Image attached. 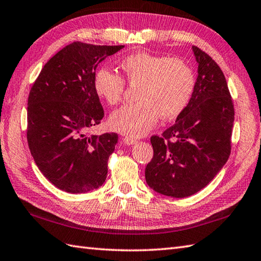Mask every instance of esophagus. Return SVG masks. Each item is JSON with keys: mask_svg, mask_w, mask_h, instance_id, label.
Masks as SVG:
<instances>
[{"mask_svg": "<svg viewBox=\"0 0 261 261\" xmlns=\"http://www.w3.org/2000/svg\"><path fill=\"white\" fill-rule=\"evenodd\" d=\"M123 142L127 144V145H134V144L137 143V138L132 136H125L123 137Z\"/></svg>", "mask_w": 261, "mask_h": 261, "instance_id": "34e87169", "label": "esophagus"}]
</instances>
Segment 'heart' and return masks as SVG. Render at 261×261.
I'll return each mask as SVG.
<instances>
[{"label":"heart","mask_w":261,"mask_h":261,"mask_svg":"<svg viewBox=\"0 0 261 261\" xmlns=\"http://www.w3.org/2000/svg\"><path fill=\"white\" fill-rule=\"evenodd\" d=\"M123 76L130 85L138 84L136 102L126 103L111 115L112 128L128 136H142L158 121L174 118L188 106L195 77L187 62L166 56L136 52L120 62ZM97 95L109 105L123 99L125 81L117 72L99 68L95 73Z\"/></svg>","instance_id":"heart-1"}]
</instances>
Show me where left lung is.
<instances>
[{"instance_id": "left-lung-1", "label": "left lung", "mask_w": 261, "mask_h": 261, "mask_svg": "<svg viewBox=\"0 0 261 261\" xmlns=\"http://www.w3.org/2000/svg\"><path fill=\"white\" fill-rule=\"evenodd\" d=\"M198 78L192 97L175 124L150 137L154 155L145 169L149 188L172 198H187L205 188L231 153L234 108L218 63L192 47Z\"/></svg>"}]
</instances>
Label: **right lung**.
<instances>
[{"mask_svg": "<svg viewBox=\"0 0 261 261\" xmlns=\"http://www.w3.org/2000/svg\"><path fill=\"white\" fill-rule=\"evenodd\" d=\"M124 45L72 42L43 66L28 98L27 140L39 170L68 193L98 189L118 135H89L103 109L94 87L96 68Z\"/></svg>", "mask_w": 261, "mask_h": 261, "instance_id": "1", "label": "right lung"}]
</instances>
